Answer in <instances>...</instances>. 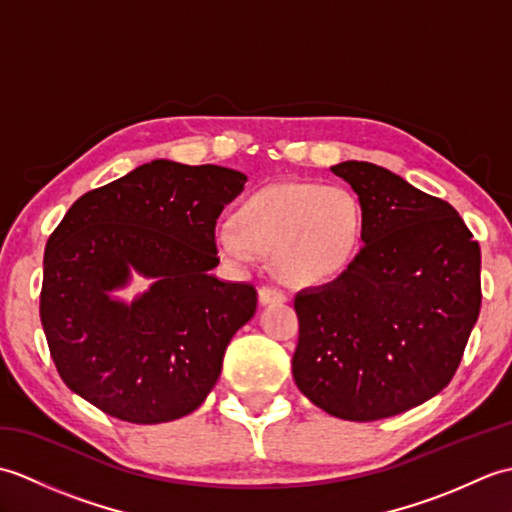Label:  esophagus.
I'll return each mask as SVG.
<instances>
[{
	"label": "esophagus",
	"mask_w": 512,
	"mask_h": 512,
	"mask_svg": "<svg viewBox=\"0 0 512 512\" xmlns=\"http://www.w3.org/2000/svg\"><path fill=\"white\" fill-rule=\"evenodd\" d=\"M259 301L264 303H277V301H286V292L277 288V286H262L259 288Z\"/></svg>",
	"instance_id": "esophagus-1"
}]
</instances>
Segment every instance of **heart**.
I'll return each instance as SVG.
<instances>
[{"label": "heart", "instance_id": "b5f03b06", "mask_svg": "<svg viewBox=\"0 0 512 512\" xmlns=\"http://www.w3.org/2000/svg\"><path fill=\"white\" fill-rule=\"evenodd\" d=\"M365 235V211L345 187L275 184L237 206L233 224L215 231L220 255L246 264L275 255L277 275L297 286L325 284L343 275Z\"/></svg>", "mask_w": 512, "mask_h": 512}]
</instances>
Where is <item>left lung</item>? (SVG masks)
I'll list each match as a JSON object with an SVG mask.
<instances>
[{
	"mask_svg": "<svg viewBox=\"0 0 512 512\" xmlns=\"http://www.w3.org/2000/svg\"><path fill=\"white\" fill-rule=\"evenodd\" d=\"M365 211L363 248L295 297L297 387L330 416H396L451 383L482 306L480 244L449 202L372 162L332 167Z\"/></svg>",
	"mask_w": 512,
	"mask_h": 512,
	"instance_id": "left-lung-1",
	"label": "left lung"
}]
</instances>
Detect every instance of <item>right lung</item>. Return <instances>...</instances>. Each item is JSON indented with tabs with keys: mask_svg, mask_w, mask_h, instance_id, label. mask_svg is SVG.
Segmentation results:
<instances>
[{
	"mask_svg": "<svg viewBox=\"0 0 512 512\" xmlns=\"http://www.w3.org/2000/svg\"><path fill=\"white\" fill-rule=\"evenodd\" d=\"M239 171L154 160L76 200L43 255L41 325L57 372L103 413L156 424L198 409L257 290L226 284L215 224L244 189ZM157 284L132 307L106 292L128 268Z\"/></svg>",
	"mask_w": 512,
	"mask_h": 512,
	"instance_id": "obj_1",
	"label": "right lung"
}]
</instances>
